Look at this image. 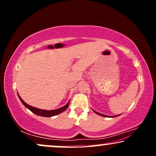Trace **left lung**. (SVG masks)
<instances>
[{
    "label": "left lung",
    "instance_id": "1",
    "mask_svg": "<svg viewBox=\"0 0 156 156\" xmlns=\"http://www.w3.org/2000/svg\"><path fill=\"white\" fill-rule=\"evenodd\" d=\"M94 112L96 114H97L98 115H100V116H104V117H115V116H107V115H104V114H100V113H98V112H95L94 110H93Z\"/></svg>",
    "mask_w": 156,
    "mask_h": 156
}]
</instances>
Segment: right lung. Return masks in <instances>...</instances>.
I'll return each instance as SVG.
<instances>
[{
	"instance_id": "add662e5",
	"label": "right lung",
	"mask_w": 156,
	"mask_h": 156,
	"mask_svg": "<svg viewBox=\"0 0 156 156\" xmlns=\"http://www.w3.org/2000/svg\"><path fill=\"white\" fill-rule=\"evenodd\" d=\"M18 97L20 100L22 102L23 105H24L25 107L28 108L30 111H31L32 112L34 113V114L37 115V116H44V117H51V116H55V115H57V114H61L62 112H65V111L68 108V106H69V101H69V102L66 104L65 106H62V107L61 108H57V109H55V110H44V109H40V108H35V107H33V106H32L30 105H28L27 103H25V102L23 101V100L21 99V97L19 96V94H18Z\"/></svg>"
}]
</instances>
